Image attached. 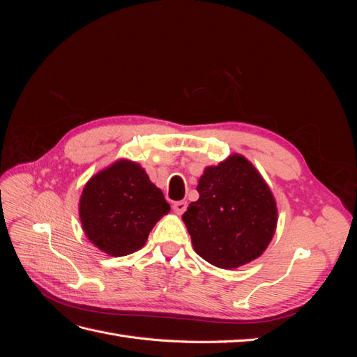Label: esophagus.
Instances as JSON below:
<instances>
[{
	"label": "esophagus",
	"instance_id": "esophagus-1",
	"mask_svg": "<svg viewBox=\"0 0 357 357\" xmlns=\"http://www.w3.org/2000/svg\"><path fill=\"white\" fill-rule=\"evenodd\" d=\"M186 207H188L186 201H177V202L172 204V210H174L176 214H183L186 211Z\"/></svg>",
	"mask_w": 357,
	"mask_h": 357
}]
</instances>
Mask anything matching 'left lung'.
Instances as JSON below:
<instances>
[{
	"mask_svg": "<svg viewBox=\"0 0 357 357\" xmlns=\"http://www.w3.org/2000/svg\"><path fill=\"white\" fill-rule=\"evenodd\" d=\"M199 198L183 214L193 250L204 261L234 269L255 261L277 229V202L268 183L250 160L234 153L205 167Z\"/></svg>",
	"mask_w": 357,
	"mask_h": 357,
	"instance_id": "left-lung-1",
	"label": "left lung"
}]
</instances>
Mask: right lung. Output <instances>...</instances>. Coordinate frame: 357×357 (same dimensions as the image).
Listing matches in <instances>:
<instances>
[{
  "instance_id": "right-lung-1",
  "label": "right lung",
  "mask_w": 357,
  "mask_h": 357,
  "mask_svg": "<svg viewBox=\"0 0 357 357\" xmlns=\"http://www.w3.org/2000/svg\"><path fill=\"white\" fill-rule=\"evenodd\" d=\"M169 210L164 193L150 181L146 169L129 159H117L93 174L79 201L84 235L113 257L139 250Z\"/></svg>"
}]
</instances>
